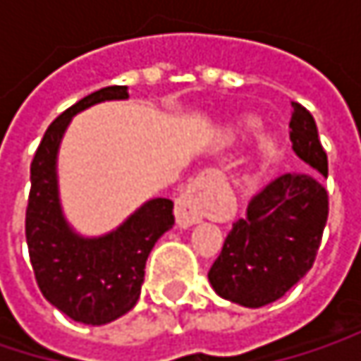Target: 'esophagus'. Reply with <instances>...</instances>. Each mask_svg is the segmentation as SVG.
I'll use <instances>...</instances> for the list:
<instances>
[{
  "label": "esophagus",
  "instance_id": "obj_1",
  "mask_svg": "<svg viewBox=\"0 0 361 361\" xmlns=\"http://www.w3.org/2000/svg\"><path fill=\"white\" fill-rule=\"evenodd\" d=\"M221 178L215 171H202L190 181L176 200V219L180 228H190L202 217L219 219L224 204L219 200Z\"/></svg>",
  "mask_w": 361,
  "mask_h": 361
}]
</instances>
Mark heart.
Segmentation results:
<instances>
[{"instance_id": "b5f03b06", "label": "heart", "mask_w": 361, "mask_h": 361, "mask_svg": "<svg viewBox=\"0 0 361 361\" xmlns=\"http://www.w3.org/2000/svg\"><path fill=\"white\" fill-rule=\"evenodd\" d=\"M240 131H243L245 135H252V133H257V131H259V123L251 118V121H247V123L243 125V129H240ZM263 148H271V142H269V140H265V142H263Z\"/></svg>"}]
</instances>
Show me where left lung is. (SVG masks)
Returning a JSON list of instances; mask_svg holds the SVG:
<instances>
[{
    "label": "left lung",
    "instance_id": "left-lung-1",
    "mask_svg": "<svg viewBox=\"0 0 361 361\" xmlns=\"http://www.w3.org/2000/svg\"><path fill=\"white\" fill-rule=\"evenodd\" d=\"M290 142L307 165L265 183L232 224L224 249L209 269L215 293L245 307L284 297L314 265L328 219V159L312 112L293 102Z\"/></svg>",
    "mask_w": 361,
    "mask_h": 361
}]
</instances>
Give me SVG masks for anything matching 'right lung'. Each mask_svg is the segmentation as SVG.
Returning <instances> with one entry per match:
<instances>
[{
  "instance_id": "right-lung-1",
  "label": "right lung",
  "mask_w": 361,
  "mask_h": 361,
  "mask_svg": "<svg viewBox=\"0 0 361 361\" xmlns=\"http://www.w3.org/2000/svg\"><path fill=\"white\" fill-rule=\"evenodd\" d=\"M127 96L125 85H110L64 110L47 127L31 163L25 232L35 280L54 307L83 324H109L137 303L146 259L176 224L169 198L148 200L100 238L79 236L62 215L56 157L64 129L77 112Z\"/></svg>"
}]
</instances>
